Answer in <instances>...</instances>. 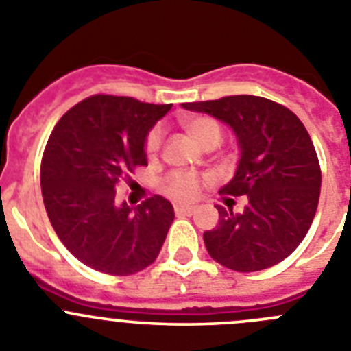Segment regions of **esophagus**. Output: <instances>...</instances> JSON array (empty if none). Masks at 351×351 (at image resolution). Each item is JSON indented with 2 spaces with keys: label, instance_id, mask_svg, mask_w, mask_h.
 <instances>
[{
  "label": "esophagus",
  "instance_id": "34e87169",
  "mask_svg": "<svg viewBox=\"0 0 351 351\" xmlns=\"http://www.w3.org/2000/svg\"><path fill=\"white\" fill-rule=\"evenodd\" d=\"M197 210V206H176V214H186V216H190V214H195Z\"/></svg>",
  "mask_w": 351,
  "mask_h": 351
}]
</instances>
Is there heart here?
Masks as SVG:
<instances>
[{"label":"heart","mask_w":351,"mask_h":351,"mask_svg":"<svg viewBox=\"0 0 351 351\" xmlns=\"http://www.w3.org/2000/svg\"><path fill=\"white\" fill-rule=\"evenodd\" d=\"M184 132L197 142L198 145L209 144H218L219 138H221V126L216 119L207 116H191L184 117L181 121ZM161 144V132L160 130H153L149 133L147 142H145V149H147L149 154H154L160 149ZM206 182L204 178H198L195 173L190 172H173L170 173L169 178L163 182V190L169 197L176 198L179 202H188V200H193L200 193V188Z\"/></svg>","instance_id":"1"}]
</instances>
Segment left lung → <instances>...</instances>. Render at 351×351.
<instances>
[{
	"instance_id": "1",
	"label": "left lung",
	"mask_w": 351,
	"mask_h": 351,
	"mask_svg": "<svg viewBox=\"0 0 351 351\" xmlns=\"http://www.w3.org/2000/svg\"><path fill=\"white\" fill-rule=\"evenodd\" d=\"M230 126L237 138L234 178L219 193L241 197L243 213L218 207L216 228L204 234L214 260L237 272L269 269L302 243L315 218L322 173L315 145L295 114L251 95L182 104Z\"/></svg>"
}]
</instances>
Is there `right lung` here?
Returning a JSON list of instances; mask_svg holds the SVG:
<instances>
[{
    "instance_id": "right-lung-1",
    "label": "right lung",
    "mask_w": 351,
    "mask_h": 351,
    "mask_svg": "<svg viewBox=\"0 0 351 351\" xmlns=\"http://www.w3.org/2000/svg\"><path fill=\"white\" fill-rule=\"evenodd\" d=\"M170 108L95 95L52 130L40 170L45 210L64 247L95 271L135 274L165 243L172 204L160 195L137 207L117 204L116 188L135 167L147 165V135Z\"/></svg>"
}]
</instances>
